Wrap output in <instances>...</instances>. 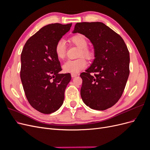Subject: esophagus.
<instances>
[{
	"label": "esophagus",
	"instance_id": "34e87169",
	"mask_svg": "<svg viewBox=\"0 0 150 150\" xmlns=\"http://www.w3.org/2000/svg\"><path fill=\"white\" fill-rule=\"evenodd\" d=\"M76 76H77V74H71V77H72V78H75Z\"/></svg>",
	"mask_w": 150,
	"mask_h": 150
}]
</instances>
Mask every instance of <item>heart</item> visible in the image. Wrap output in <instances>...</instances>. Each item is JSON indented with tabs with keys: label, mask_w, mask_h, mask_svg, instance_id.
<instances>
[{
	"label": "heart",
	"mask_w": 150,
	"mask_h": 150,
	"mask_svg": "<svg viewBox=\"0 0 150 150\" xmlns=\"http://www.w3.org/2000/svg\"><path fill=\"white\" fill-rule=\"evenodd\" d=\"M69 40L71 43L79 47L78 57L83 56L88 60L92 59L94 57L93 51L87 46L88 41L84 35L77 34L72 35L69 39ZM54 51L59 59H63L65 58L66 55V44L64 40L60 39L58 40L55 45ZM84 57H80L75 60H68L62 66L63 70L67 73H78L87 66V62Z\"/></svg>",
	"instance_id": "b5f03b06"
}]
</instances>
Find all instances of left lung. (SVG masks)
I'll return each mask as SVG.
<instances>
[{"mask_svg":"<svg viewBox=\"0 0 150 150\" xmlns=\"http://www.w3.org/2000/svg\"><path fill=\"white\" fill-rule=\"evenodd\" d=\"M72 33L84 35L94 49L91 66L80 74L81 98L93 110H107L118 101L128 81V47L119 34L100 22L76 23Z\"/></svg>","mask_w":150,"mask_h":150,"instance_id":"obj_1","label":"left lung"}]
</instances>
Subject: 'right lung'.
<instances>
[{"label":"right lung","instance_id":"obj_1","mask_svg":"<svg viewBox=\"0 0 150 150\" xmlns=\"http://www.w3.org/2000/svg\"><path fill=\"white\" fill-rule=\"evenodd\" d=\"M72 24L59 23L43 27L27 40L21 56V79L25 96L35 110L51 114L62 106L70 82L69 73L62 70L54 47L70 30Z\"/></svg>","mask_w":150,"mask_h":150}]
</instances>
